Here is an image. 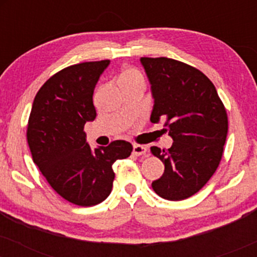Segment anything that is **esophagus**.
Listing matches in <instances>:
<instances>
[{"instance_id":"1","label":"esophagus","mask_w":257,"mask_h":257,"mask_svg":"<svg viewBox=\"0 0 257 257\" xmlns=\"http://www.w3.org/2000/svg\"><path fill=\"white\" fill-rule=\"evenodd\" d=\"M133 153H134L135 156H145L147 155V149L145 146L134 145L133 146Z\"/></svg>"}]
</instances>
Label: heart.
Segmentation results:
<instances>
[{"label": "heart", "mask_w": 257, "mask_h": 257, "mask_svg": "<svg viewBox=\"0 0 257 257\" xmlns=\"http://www.w3.org/2000/svg\"><path fill=\"white\" fill-rule=\"evenodd\" d=\"M128 78H141V76H140V73L137 71V70L128 69L124 73H123L120 81H123V79H128Z\"/></svg>", "instance_id": "heart-1"}]
</instances>
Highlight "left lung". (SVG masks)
Segmentation results:
<instances>
[{"label": "left lung", "mask_w": 257, "mask_h": 257, "mask_svg": "<svg viewBox=\"0 0 257 257\" xmlns=\"http://www.w3.org/2000/svg\"><path fill=\"white\" fill-rule=\"evenodd\" d=\"M140 61L155 99L151 122L164 120L174 141L168 150L151 147L164 163L163 175L152 188L164 199H186L219 167L228 131L226 108L213 82L196 67L163 57Z\"/></svg>", "instance_id": "1"}]
</instances>
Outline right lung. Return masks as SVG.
Returning a JSON list of instances; mask_svg holds the SVG:
<instances>
[{"mask_svg":"<svg viewBox=\"0 0 257 257\" xmlns=\"http://www.w3.org/2000/svg\"><path fill=\"white\" fill-rule=\"evenodd\" d=\"M110 60L88 61L53 75L35 96L26 138L34 163L59 196L79 206L101 203L111 193L112 164L131 156L124 140L91 150L84 124L95 119L94 88Z\"/></svg>","mask_w":257,"mask_h":257,"instance_id":"add662e5","label":"right lung"}]
</instances>
